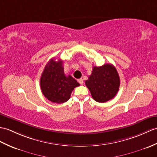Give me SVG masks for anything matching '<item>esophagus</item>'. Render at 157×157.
<instances>
[{
    "label": "esophagus",
    "instance_id": "1",
    "mask_svg": "<svg viewBox=\"0 0 157 157\" xmlns=\"http://www.w3.org/2000/svg\"><path fill=\"white\" fill-rule=\"evenodd\" d=\"M78 82L80 83V84L81 85H83V79L82 78H80V79H78Z\"/></svg>",
    "mask_w": 157,
    "mask_h": 157
}]
</instances>
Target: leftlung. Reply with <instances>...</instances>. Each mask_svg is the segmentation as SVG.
Segmentation results:
<instances>
[{
    "instance_id": "left-lung-1",
    "label": "left lung",
    "mask_w": 157,
    "mask_h": 157,
    "mask_svg": "<svg viewBox=\"0 0 157 157\" xmlns=\"http://www.w3.org/2000/svg\"><path fill=\"white\" fill-rule=\"evenodd\" d=\"M85 83L93 99L98 102L104 103L117 94L120 80L116 67L107 63L100 67L94 66Z\"/></svg>"
}]
</instances>
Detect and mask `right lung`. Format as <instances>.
I'll use <instances>...</instances> for the list:
<instances>
[{"mask_svg": "<svg viewBox=\"0 0 157 157\" xmlns=\"http://www.w3.org/2000/svg\"><path fill=\"white\" fill-rule=\"evenodd\" d=\"M40 86L43 94L47 100L61 104L70 99L71 92L79 83L70 75H65L63 61L52 59L42 73Z\"/></svg>", "mask_w": 157, "mask_h": 157, "instance_id": "right-lung-1", "label": "right lung"}]
</instances>
